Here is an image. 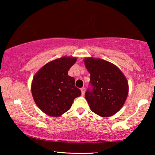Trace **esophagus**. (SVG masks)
I'll list each match as a JSON object with an SVG mask.
<instances>
[{"label":"esophagus","instance_id":"esophagus-1","mask_svg":"<svg viewBox=\"0 0 155 155\" xmlns=\"http://www.w3.org/2000/svg\"><path fill=\"white\" fill-rule=\"evenodd\" d=\"M81 92H82V95H84V92H85V88L82 87L81 88Z\"/></svg>","mask_w":155,"mask_h":155}]
</instances>
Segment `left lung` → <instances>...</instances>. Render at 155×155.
<instances>
[{"mask_svg":"<svg viewBox=\"0 0 155 155\" xmlns=\"http://www.w3.org/2000/svg\"><path fill=\"white\" fill-rule=\"evenodd\" d=\"M90 74L92 90L85 93L90 109L101 117H109L124 106L128 94V82L124 73L113 63L101 58H84Z\"/></svg>","mask_w":155,"mask_h":155,"instance_id":"8db88e82","label":"left lung"}]
</instances>
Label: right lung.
<instances>
[{
  "label": "right lung",
  "mask_w": 155,
  "mask_h": 155,
  "mask_svg": "<svg viewBox=\"0 0 155 155\" xmlns=\"http://www.w3.org/2000/svg\"><path fill=\"white\" fill-rule=\"evenodd\" d=\"M76 57L63 56L40 68L31 82V94L38 107L46 115L58 117L71 109L74 99L81 95L75 79L68 72Z\"/></svg>",
  "instance_id": "right-lung-1"
}]
</instances>
